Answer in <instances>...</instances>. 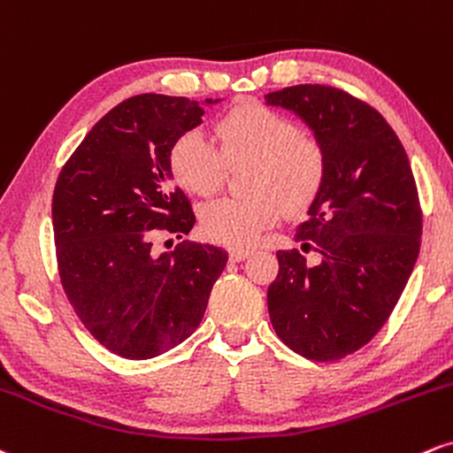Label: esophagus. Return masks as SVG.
<instances>
[{
  "label": "esophagus",
  "mask_w": 453,
  "mask_h": 453,
  "mask_svg": "<svg viewBox=\"0 0 453 453\" xmlns=\"http://www.w3.org/2000/svg\"><path fill=\"white\" fill-rule=\"evenodd\" d=\"M250 254H252V250L248 248H228V258H231L233 263H239V260L248 258Z\"/></svg>",
  "instance_id": "34e87169"
}]
</instances>
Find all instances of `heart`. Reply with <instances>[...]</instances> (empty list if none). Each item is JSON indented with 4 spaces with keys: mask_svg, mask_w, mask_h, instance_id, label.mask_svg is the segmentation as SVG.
<instances>
[{
    "mask_svg": "<svg viewBox=\"0 0 453 453\" xmlns=\"http://www.w3.org/2000/svg\"><path fill=\"white\" fill-rule=\"evenodd\" d=\"M216 146L203 131H186L172 148V172L190 193L207 196L220 188L226 161H250L252 196H225L201 210V228L214 242L250 246L280 220L316 196L324 178V152L301 135L295 120L260 104H243L218 122Z\"/></svg>",
    "mask_w": 453,
    "mask_h": 453,
    "instance_id": "obj_1",
    "label": "heart"
}]
</instances>
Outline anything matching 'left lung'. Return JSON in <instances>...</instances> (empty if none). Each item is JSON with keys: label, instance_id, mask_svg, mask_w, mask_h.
Masks as SVG:
<instances>
[{"label": "left lung", "instance_id": "1", "mask_svg": "<svg viewBox=\"0 0 453 453\" xmlns=\"http://www.w3.org/2000/svg\"><path fill=\"white\" fill-rule=\"evenodd\" d=\"M305 122L324 152V178L296 226L301 250H280L269 318L292 352L339 360L384 326L419 254L422 211L407 152L380 111L322 84L265 95Z\"/></svg>", "mask_w": 453, "mask_h": 453}]
</instances>
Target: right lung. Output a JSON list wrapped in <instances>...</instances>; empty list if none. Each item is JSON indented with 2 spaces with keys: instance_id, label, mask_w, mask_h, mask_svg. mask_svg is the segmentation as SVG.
<instances>
[{
  "instance_id": "add662e5",
  "label": "right lung",
  "mask_w": 453,
  "mask_h": 453,
  "mask_svg": "<svg viewBox=\"0 0 453 453\" xmlns=\"http://www.w3.org/2000/svg\"><path fill=\"white\" fill-rule=\"evenodd\" d=\"M220 101L135 95L87 133L58 173L52 228L63 290L88 333L122 358H154L188 339L228 260L210 243L152 248L158 235L195 226L173 186L172 148Z\"/></svg>"
}]
</instances>
